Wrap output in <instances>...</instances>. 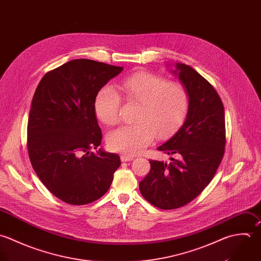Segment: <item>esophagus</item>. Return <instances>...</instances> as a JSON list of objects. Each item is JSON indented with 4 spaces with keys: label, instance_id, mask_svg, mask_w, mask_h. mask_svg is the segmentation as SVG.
I'll return each instance as SVG.
<instances>
[{
    "label": "esophagus",
    "instance_id": "1",
    "mask_svg": "<svg viewBox=\"0 0 261 261\" xmlns=\"http://www.w3.org/2000/svg\"><path fill=\"white\" fill-rule=\"evenodd\" d=\"M120 160H121L122 162L132 161V160H134V156H129V155H121V156H120Z\"/></svg>",
    "mask_w": 261,
    "mask_h": 261
}]
</instances>
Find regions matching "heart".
Instances as JSON below:
<instances>
[{"instance_id":"b5f03b06","label":"heart","mask_w":261,"mask_h":261,"mask_svg":"<svg viewBox=\"0 0 261 261\" xmlns=\"http://www.w3.org/2000/svg\"><path fill=\"white\" fill-rule=\"evenodd\" d=\"M124 99L137 103L134 120L136 123L123 125L108 136L111 150L125 155L141 153L157 137H164L174 132L184 121L190 104L186 87L166 78L148 73L137 72L124 77L119 82ZM121 99L111 86L101 88L94 101L97 117L107 125L118 121Z\"/></svg>"}]
</instances>
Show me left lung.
I'll use <instances>...</instances> for the list:
<instances>
[{"label": "left lung", "instance_id": "left-lung-1", "mask_svg": "<svg viewBox=\"0 0 261 261\" xmlns=\"http://www.w3.org/2000/svg\"><path fill=\"white\" fill-rule=\"evenodd\" d=\"M174 72L189 92L183 125L159 151L173 157L169 164L151 160L140 182L144 198L156 207L174 210L193 200L212 181L225 153L224 105L216 89L190 66L177 64Z\"/></svg>", "mask_w": 261, "mask_h": 261}]
</instances>
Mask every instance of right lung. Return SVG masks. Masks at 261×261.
<instances>
[{"instance_id":"1","label":"right lung","mask_w":261,"mask_h":261,"mask_svg":"<svg viewBox=\"0 0 261 261\" xmlns=\"http://www.w3.org/2000/svg\"><path fill=\"white\" fill-rule=\"evenodd\" d=\"M123 70L79 59L47 72L33 95L27 124L31 165L44 186L74 205L103 196L120 166L119 156L101 149L95 115L98 91Z\"/></svg>"}]
</instances>
